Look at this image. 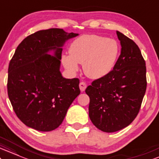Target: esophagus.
<instances>
[{"label": "esophagus", "mask_w": 159, "mask_h": 159, "mask_svg": "<svg viewBox=\"0 0 159 159\" xmlns=\"http://www.w3.org/2000/svg\"><path fill=\"white\" fill-rule=\"evenodd\" d=\"M86 87H87V85L85 82H81V83H80V90H81V91H85V89H86Z\"/></svg>", "instance_id": "obj_1"}]
</instances>
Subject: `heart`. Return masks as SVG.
Listing matches in <instances>:
<instances>
[{"label": "heart", "mask_w": 159, "mask_h": 159, "mask_svg": "<svg viewBox=\"0 0 159 159\" xmlns=\"http://www.w3.org/2000/svg\"><path fill=\"white\" fill-rule=\"evenodd\" d=\"M69 54L61 56L62 64L70 72H76L83 64L89 77L99 79L109 74L116 65L120 53L117 41L98 35H83L74 40Z\"/></svg>", "instance_id": "heart-1"}]
</instances>
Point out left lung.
Instances as JSON below:
<instances>
[{
    "instance_id": "8db88e82",
    "label": "left lung",
    "mask_w": 159,
    "mask_h": 159,
    "mask_svg": "<svg viewBox=\"0 0 159 159\" xmlns=\"http://www.w3.org/2000/svg\"><path fill=\"white\" fill-rule=\"evenodd\" d=\"M117 35L122 48L115 68L85 89L89 117L105 132L119 131L135 120L147 85L146 63L139 46L120 32Z\"/></svg>"
}]
</instances>
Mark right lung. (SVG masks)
I'll return each instance as SVG.
<instances>
[{"instance_id": "add662e5", "label": "right lung", "mask_w": 159, "mask_h": 159, "mask_svg": "<svg viewBox=\"0 0 159 159\" xmlns=\"http://www.w3.org/2000/svg\"><path fill=\"white\" fill-rule=\"evenodd\" d=\"M78 35L62 29L40 30L17 47L9 64L7 92L17 117L29 127L54 130L80 94L78 78L65 79L59 71L63 44ZM55 50L54 56L47 53Z\"/></svg>"}]
</instances>
